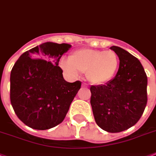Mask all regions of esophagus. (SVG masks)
Masks as SVG:
<instances>
[{"mask_svg": "<svg viewBox=\"0 0 156 156\" xmlns=\"http://www.w3.org/2000/svg\"><path fill=\"white\" fill-rule=\"evenodd\" d=\"M82 87H87V85L86 83H82Z\"/></svg>", "mask_w": 156, "mask_h": 156, "instance_id": "34e87169", "label": "esophagus"}]
</instances>
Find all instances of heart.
Masks as SVG:
<instances>
[{
    "label": "heart",
    "instance_id": "heart-1",
    "mask_svg": "<svg viewBox=\"0 0 156 156\" xmlns=\"http://www.w3.org/2000/svg\"><path fill=\"white\" fill-rule=\"evenodd\" d=\"M62 68L69 74L78 75L87 72V79L93 84L107 82L115 76L119 66V58L112 50L82 49L74 51L69 59H63Z\"/></svg>",
    "mask_w": 156,
    "mask_h": 156
}]
</instances>
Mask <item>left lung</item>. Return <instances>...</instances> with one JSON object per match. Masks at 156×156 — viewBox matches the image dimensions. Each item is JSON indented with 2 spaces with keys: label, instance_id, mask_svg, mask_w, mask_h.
Instances as JSON below:
<instances>
[{
  "label": "left lung",
  "instance_id": "left-lung-1",
  "mask_svg": "<svg viewBox=\"0 0 156 156\" xmlns=\"http://www.w3.org/2000/svg\"><path fill=\"white\" fill-rule=\"evenodd\" d=\"M111 49L119 58V67L112 80L90 87V104L100 128L121 132L140 120L147 102V77L138 58L118 46Z\"/></svg>",
  "mask_w": 156,
  "mask_h": 156
}]
</instances>
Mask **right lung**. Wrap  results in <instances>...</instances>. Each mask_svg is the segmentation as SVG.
Instances as JSON below:
<instances>
[{"label": "right lung", "mask_w": 156, "mask_h": 156, "mask_svg": "<svg viewBox=\"0 0 156 156\" xmlns=\"http://www.w3.org/2000/svg\"><path fill=\"white\" fill-rule=\"evenodd\" d=\"M71 45L45 42L22 54L10 74V102L18 119L47 130L65 119L82 82H68L58 63Z\"/></svg>", "instance_id": "obj_1"}]
</instances>
